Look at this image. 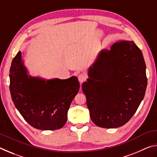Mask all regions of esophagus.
I'll return each instance as SVG.
<instances>
[{
    "mask_svg": "<svg viewBox=\"0 0 157 157\" xmlns=\"http://www.w3.org/2000/svg\"><path fill=\"white\" fill-rule=\"evenodd\" d=\"M78 78L79 82H80V83H82V82H84L85 80H86V74H84V73H80V74H79V75H78Z\"/></svg>",
    "mask_w": 157,
    "mask_h": 157,
    "instance_id": "34e87169",
    "label": "esophagus"
}]
</instances>
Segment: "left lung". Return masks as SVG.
<instances>
[{"label": "left lung", "instance_id": "1", "mask_svg": "<svg viewBox=\"0 0 157 157\" xmlns=\"http://www.w3.org/2000/svg\"><path fill=\"white\" fill-rule=\"evenodd\" d=\"M82 89L94 124L117 128L126 124L145 96L146 66L143 53L132 41L114 43L101 50L88 71Z\"/></svg>", "mask_w": 157, "mask_h": 157}]
</instances>
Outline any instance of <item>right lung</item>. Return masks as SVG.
Returning a JSON list of instances; mask_svg holds the SVG:
<instances>
[{
	"instance_id": "1",
	"label": "right lung",
	"mask_w": 157,
	"mask_h": 157,
	"mask_svg": "<svg viewBox=\"0 0 157 157\" xmlns=\"http://www.w3.org/2000/svg\"><path fill=\"white\" fill-rule=\"evenodd\" d=\"M10 81L13 102L32 127L41 130L63 127L69 107L79 89L77 77L46 79L31 76L18 51L12 62Z\"/></svg>"
}]
</instances>
